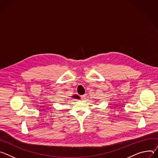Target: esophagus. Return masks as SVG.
<instances>
[{
    "label": "esophagus",
    "mask_w": 158,
    "mask_h": 158,
    "mask_svg": "<svg viewBox=\"0 0 158 158\" xmlns=\"http://www.w3.org/2000/svg\"><path fill=\"white\" fill-rule=\"evenodd\" d=\"M85 98H86V95H81V100H85Z\"/></svg>",
    "instance_id": "esophagus-1"
}]
</instances>
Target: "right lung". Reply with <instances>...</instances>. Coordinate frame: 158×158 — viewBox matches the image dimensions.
Here are the masks:
<instances>
[{
	"mask_svg": "<svg viewBox=\"0 0 158 158\" xmlns=\"http://www.w3.org/2000/svg\"><path fill=\"white\" fill-rule=\"evenodd\" d=\"M72 97L73 98H77V99H80V97L78 95H75L73 96H72Z\"/></svg>",
	"mask_w": 158,
	"mask_h": 158,
	"instance_id": "right-lung-1",
	"label": "right lung"
}]
</instances>
